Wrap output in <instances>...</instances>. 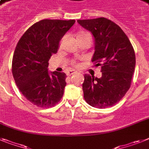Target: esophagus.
I'll return each instance as SVG.
<instances>
[{"instance_id":"obj_1","label":"esophagus","mask_w":149,"mask_h":149,"mask_svg":"<svg viewBox=\"0 0 149 149\" xmlns=\"http://www.w3.org/2000/svg\"><path fill=\"white\" fill-rule=\"evenodd\" d=\"M75 73H76V71L73 70H69L68 72H67V75L68 77H70V76H71V75L72 74H75Z\"/></svg>"}]
</instances>
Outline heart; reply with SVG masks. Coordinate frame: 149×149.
<instances>
[{
  "label": "heart",
  "mask_w": 149,
  "mask_h": 149,
  "mask_svg": "<svg viewBox=\"0 0 149 149\" xmlns=\"http://www.w3.org/2000/svg\"><path fill=\"white\" fill-rule=\"evenodd\" d=\"M90 36L89 33H88V32H80V33H79V35L77 36V37H82V36ZM72 63L74 66H77L78 65V63H77L75 61H73V62H72Z\"/></svg>",
  "instance_id": "b5f03b06"
}]
</instances>
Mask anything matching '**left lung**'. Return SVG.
<instances>
[{"mask_svg":"<svg viewBox=\"0 0 149 149\" xmlns=\"http://www.w3.org/2000/svg\"><path fill=\"white\" fill-rule=\"evenodd\" d=\"M92 32L95 53L92 61L102 67V77L85 74L82 90L86 102L94 107H112L130 88L136 56L130 41L119 26L104 17L79 19Z\"/></svg>","mask_w":149,"mask_h":149,"instance_id":"8db88e82","label":"left lung"}]
</instances>
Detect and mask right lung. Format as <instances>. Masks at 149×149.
<instances>
[{
    "label": "right lung",
    "instance_id": "add662e5",
    "mask_svg": "<svg viewBox=\"0 0 149 149\" xmlns=\"http://www.w3.org/2000/svg\"><path fill=\"white\" fill-rule=\"evenodd\" d=\"M75 22L42 19L26 30L17 43L12 61L13 78L25 98L37 107H51L63 97L67 76L50 72L48 61Z\"/></svg>",
    "mask_w": 149,
    "mask_h": 149
}]
</instances>
